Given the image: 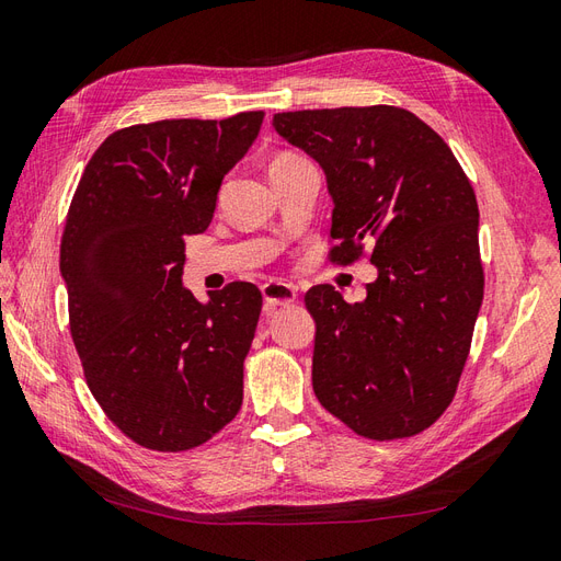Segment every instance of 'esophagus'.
<instances>
[{"label":"esophagus","instance_id":"esophagus-1","mask_svg":"<svg viewBox=\"0 0 561 561\" xmlns=\"http://www.w3.org/2000/svg\"><path fill=\"white\" fill-rule=\"evenodd\" d=\"M298 296V289L294 284H286V282H267L263 284V298H265V306L272 308H282V306H291Z\"/></svg>","mask_w":561,"mask_h":561}]
</instances>
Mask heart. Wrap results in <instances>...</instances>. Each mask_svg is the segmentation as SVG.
<instances>
[{
  "label": "heart",
  "mask_w": 561,
  "mask_h": 561,
  "mask_svg": "<svg viewBox=\"0 0 561 561\" xmlns=\"http://www.w3.org/2000/svg\"><path fill=\"white\" fill-rule=\"evenodd\" d=\"M296 161H304V158L296 156V153H289V151L277 153L275 158H272V163H270V172H272V170H279V168H284V165H291V163H296Z\"/></svg>",
  "instance_id": "1"
}]
</instances>
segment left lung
Masks as SVG:
<instances>
[{
    "label": "left lung",
    "instance_id": "left-lung-1",
    "mask_svg": "<svg viewBox=\"0 0 561 561\" xmlns=\"http://www.w3.org/2000/svg\"><path fill=\"white\" fill-rule=\"evenodd\" d=\"M272 125L324 170L329 261L367 253L379 272L360 304L329 284L306 294L314 396L357 436L420 434L453 403L483 300L471 182L443 137L405 108L289 111Z\"/></svg>",
    "mask_w": 561,
    "mask_h": 561
}]
</instances>
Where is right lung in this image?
Masks as SVG:
<instances>
[{"instance_id": "1", "label": "right lung", "mask_w": 561, "mask_h": 561, "mask_svg": "<svg viewBox=\"0 0 561 561\" xmlns=\"http://www.w3.org/2000/svg\"><path fill=\"white\" fill-rule=\"evenodd\" d=\"M263 116L123 127L94 151L70 201V336L96 403L141 448L192 450L241 408L263 296L232 282L198 304L182 289L184 237L208 229L222 178Z\"/></svg>"}]
</instances>
